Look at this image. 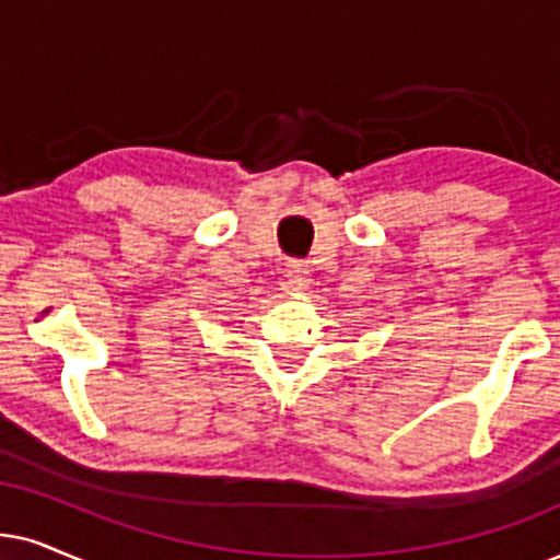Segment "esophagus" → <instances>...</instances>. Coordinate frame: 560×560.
I'll use <instances>...</instances> for the list:
<instances>
[{
    "mask_svg": "<svg viewBox=\"0 0 560 560\" xmlns=\"http://www.w3.org/2000/svg\"><path fill=\"white\" fill-rule=\"evenodd\" d=\"M284 276H287V279H284V284H281V289H284L287 294L300 296V294L307 292L310 268H307V264H304V260H292Z\"/></svg>",
    "mask_w": 560,
    "mask_h": 560,
    "instance_id": "obj_1",
    "label": "esophagus"
}]
</instances>
